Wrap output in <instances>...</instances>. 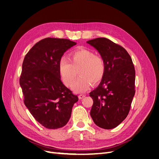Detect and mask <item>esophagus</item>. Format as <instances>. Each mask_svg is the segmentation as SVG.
Segmentation results:
<instances>
[{
	"label": "esophagus",
	"mask_w": 159,
	"mask_h": 159,
	"mask_svg": "<svg viewBox=\"0 0 159 159\" xmlns=\"http://www.w3.org/2000/svg\"><path fill=\"white\" fill-rule=\"evenodd\" d=\"M84 97H85V95L83 94H80L79 95V99H82Z\"/></svg>",
	"instance_id": "1"
}]
</instances>
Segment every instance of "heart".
<instances>
[{
    "label": "heart",
    "mask_w": 159,
    "mask_h": 159,
    "mask_svg": "<svg viewBox=\"0 0 159 159\" xmlns=\"http://www.w3.org/2000/svg\"><path fill=\"white\" fill-rule=\"evenodd\" d=\"M70 60L65 57L60 59L59 71L68 87L72 86L79 71L80 77L72 87L74 92H85L90 88L91 84L95 85L103 79L106 64L102 56L89 50L80 49L71 53Z\"/></svg>",
    "instance_id": "b5f03b06"
}]
</instances>
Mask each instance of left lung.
Here are the masks:
<instances>
[{"label": "left lung", "instance_id": "8db88e82", "mask_svg": "<svg viewBox=\"0 0 159 159\" xmlns=\"http://www.w3.org/2000/svg\"><path fill=\"white\" fill-rule=\"evenodd\" d=\"M103 57L106 70L99 86L89 93L93 100L91 118L99 127L112 129L128 116L135 94V71L123 47L105 38L87 41Z\"/></svg>", "mask_w": 159, "mask_h": 159}]
</instances>
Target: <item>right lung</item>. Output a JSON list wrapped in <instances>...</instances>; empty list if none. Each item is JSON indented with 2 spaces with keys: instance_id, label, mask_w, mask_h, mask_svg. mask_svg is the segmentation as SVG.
Instances as JSON below:
<instances>
[{
  "instance_id": "1",
  "label": "right lung",
  "mask_w": 159,
  "mask_h": 159,
  "mask_svg": "<svg viewBox=\"0 0 159 159\" xmlns=\"http://www.w3.org/2000/svg\"><path fill=\"white\" fill-rule=\"evenodd\" d=\"M75 42L47 38L38 41L25 55L20 85L24 103L34 119L48 129L61 128L68 122L79 98L62 84L59 62Z\"/></svg>"
}]
</instances>
